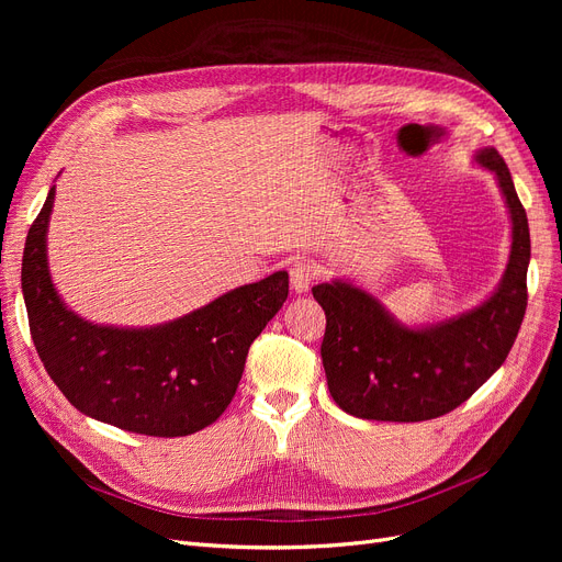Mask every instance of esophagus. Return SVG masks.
I'll return each mask as SVG.
<instances>
[{"label": "esophagus", "instance_id": "1", "mask_svg": "<svg viewBox=\"0 0 562 562\" xmlns=\"http://www.w3.org/2000/svg\"><path fill=\"white\" fill-rule=\"evenodd\" d=\"M316 278V266L310 261H296L289 269V282L296 293H305Z\"/></svg>", "mask_w": 562, "mask_h": 562}]
</instances>
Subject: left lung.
<instances>
[{"label":"left lung","instance_id":"left-lung-1","mask_svg":"<svg viewBox=\"0 0 562 562\" xmlns=\"http://www.w3.org/2000/svg\"><path fill=\"white\" fill-rule=\"evenodd\" d=\"M510 218L506 271L485 301L456 316L407 326L373 293L335 278L312 286L326 312L323 369L335 403L358 419L428 422L447 415L506 362L526 312L530 234L506 161L481 147Z\"/></svg>","mask_w":562,"mask_h":562}]
</instances>
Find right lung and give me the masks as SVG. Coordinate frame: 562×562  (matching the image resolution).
<instances>
[{"label": "right lung", "instance_id": "right-lung-1", "mask_svg": "<svg viewBox=\"0 0 562 562\" xmlns=\"http://www.w3.org/2000/svg\"><path fill=\"white\" fill-rule=\"evenodd\" d=\"M54 195L52 184L22 257L29 330L54 385L81 415L138 435L182 437L214 424L239 387L250 344L289 296L286 271L157 326L86 321L49 273Z\"/></svg>", "mask_w": 562, "mask_h": 562}]
</instances>
